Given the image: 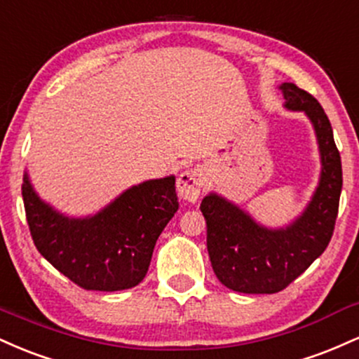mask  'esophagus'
Returning <instances> with one entry per match:
<instances>
[{"instance_id":"obj_1","label":"esophagus","mask_w":359,"mask_h":359,"mask_svg":"<svg viewBox=\"0 0 359 359\" xmlns=\"http://www.w3.org/2000/svg\"><path fill=\"white\" fill-rule=\"evenodd\" d=\"M204 187V177L199 168H189L180 174L179 180H177V191L182 199L189 201V203H196L199 199L201 192Z\"/></svg>"}]
</instances>
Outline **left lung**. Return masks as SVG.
Returning a JSON list of instances; mask_svg holds the SVG:
<instances>
[{"label": "left lung", "instance_id": "left-lung-1", "mask_svg": "<svg viewBox=\"0 0 359 359\" xmlns=\"http://www.w3.org/2000/svg\"><path fill=\"white\" fill-rule=\"evenodd\" d=\"M280 89L285 108L311 118L320 148L323 175L306 212L285 229H266L216 194L201 203L214 273L222 285L243 294H277L290 285L327 248L339 209L343 168L327 114L292 82Z\"/></svg>", "mask_w": 359, "mask_h": 359}]
</instances>
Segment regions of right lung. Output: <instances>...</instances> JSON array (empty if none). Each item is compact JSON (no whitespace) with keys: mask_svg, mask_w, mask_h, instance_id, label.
Instances as JSON below:
<instances>
[{"mask_svg":"<svg viewBox=\"0 0 359 359\" xmlns=\"http://www.w3.org/2000/svg\"><path fill=\"white\" fill-rule=\"evenodd\" d=\"M22 196L36 250L86 290L114 292L138 285L160 233L179 209L174 177L135 185L86 219H69L43 204L27 175Z\"/></svg>","mask_w":359,"mask_h":359,"instance_id":"add662e5","label":"right lung"}]
</instances>
